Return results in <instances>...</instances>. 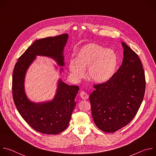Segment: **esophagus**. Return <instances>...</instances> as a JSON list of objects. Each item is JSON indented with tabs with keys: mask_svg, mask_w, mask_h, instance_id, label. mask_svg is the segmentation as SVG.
<instances>
[{
	"mask_svg": "<svg viewBox=\"0 0 156 156\" xmlns=\"http://www.w3.org/2000/svg\"><path fill=\"white\" fill-rule=\"evenodd\" d=\"M80 95V97L83 99H87L89 98V95L86 92H84V91H81Z\"/></svg>",
	"mask_w": 156,
	"mask_h": 156,
	"instance_id": "esophagus-1",
	"label": "esophagus"
}]
</instances>
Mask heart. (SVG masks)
<instances>
[{
  "mask_svg": "<svg viewBox=\"0 0 156 156\" xmlns=\"http://www.w3.org/2000/svg\"><path fill=\"white\" fill-rule=\"evenodd\" d=\"M117 65L118 57L114 51L95 43L83 46L76 53V58L70 59L69 63L70 72L76 80L84 77L87 67V78L96 83L110 80L115 73Z\"/></svg>",
  "mask_w": 156,
  "mask_h": 156,
  "instance_id": "b5f03b06",
  "label": "heart"
}]
</instances>
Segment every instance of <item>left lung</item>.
<instances>
[{
    "label": "left lung",
    "instance_id": "left-lung-1",
    "mask_svg": "<svg viewBox=\"0 0 156 156\" xmlns=\"http://www.w3.org/2000/svg\"><path fill=\"white\" fill-rule=\"evenodd\" d=\"M123 58L110 80L94 85L90 96L92 116L101 130L114 133L135 117L143 102L146 87L142 63L138 55L122 42Z\"/></svg>",
    "mask_w": 156,
    "mask_h": 156
}]
</instances>
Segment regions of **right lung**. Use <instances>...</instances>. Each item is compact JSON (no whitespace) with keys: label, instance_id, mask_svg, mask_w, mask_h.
Wrapping results in <instances>:
<instances>
[{"label":"right lung","instance_id":"right-lung-1","mask_svg":"<svg viewBox=\"0 0 156 156\" xmlns=\"http://www.w3.org/2000/svg\"><path fill=\"white\" fill-rule=\"evenodd\" d=\"M69 34H63L36 41L18 58L12 78L13 98L18 112L36 131L47 135H57L69 126L79 87L68 85L61 78L57 81L56 93L52 100L35 102L27 96L25 80L27 70L37 56L47 57L63 66V51ZM55 69L58 66L55 65ZM63 71L60 68V73Z\"/></svg>","mask_w":156,"mask_h":156}]
</instances>
